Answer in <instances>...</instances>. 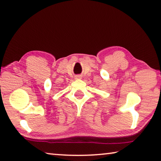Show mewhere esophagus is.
<instances>
[{"instance_id":"1","label":"esophagus","mask_w":161,"mask_h":161,"mask_svg":"<svg viewBox=\"0 0 161 161\" xmlns=\"http://www.w3.org/2000/svg\"><path fill=\"white\" fill-rule=\"evenodd\" d=\"M76 78H77V79L80 78V76H77V77H76Z\"/></svg>"}]
</instances>
